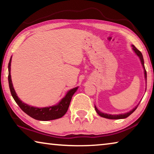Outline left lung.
I'll use <instances>...</instances> for the list:
<instances>
[{"mask_svg": "<svg viewBox=\"0 0 154 154\" xmlns=\"http://www.w3.org/2000/svg\"><path fill=\"white\" fill-rule=\"evenodd\" d=\"M132 49H133V50L134 51L135 53L137 54V55L139 57V58L140 60V62H141V64L143 65V69H144V72H145V77L146 80H147V72H146V70L145 69V66H144V60H143V55L141 54V52H140L139 49H137L136 48V47H135L134 45H132ZM139 106L138 105L136 107L134 108L132 110H131L129 112H128L126 113H124V114H119V115H109V114H106V113H103L102 112H100V111L98 110V109L96 108V106L94 105V107H95V110L97 112V113L99 115V116L103 117V118H107V119H124V118H126L128 117L130 115H131L133 112L136 110L137 106Z\"/></svg>", "mask_w": 154, "mask_h": 154, "instance_id": "obj_1", "label": "left lung"}]
</instances>
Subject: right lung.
<instances>
[{"label": "right lung", "mask_w": 154, "mask_h": 154, "mask_svg": "<svg viewBox=\"0 0 154 154\" xmlns=\"http://www.w3.org/2000/svg\"><path fill=\"white\" fill-rule=\"evenodd\" d=\"M11 57L8 65V80L9 88L13 98H14L15 101L16 102L18 106H20V109H22L24 113L30 116L31 118L40 121L53 120V119L62 118V117L66 113L68 109H69L70 103H71L72 96H73L75 92H76L78 87L75 88L73 89L69 90V92H67L66 96H65V97L62 98L60 102L58 104H57L56 105L49 106V107L48 106V107L44 108H37L28 105L20 100V98L17 97L16 93L15 92L14 86H13L11 77V72H10V71H11Z\"/></svg>", "instance_id": "1"}]
</instances>
